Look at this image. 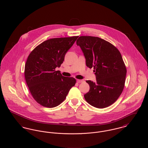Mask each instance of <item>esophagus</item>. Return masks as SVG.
Here are the masks:
<instances>
[{
  "label": "esophagus",
  "instance_id": "obj_1",
  "mask_svg": "<svg viewBox=\"0 0 148 148\" xmlns=\"http://www.w3.org/2000/svg\"><path fill=\"white\" fill-rule=\"evenodd\" d=\"M77 82L78 83H83L84 82V80H77Z\"/></svg>",
  "mask_w": 148,
  "mask_h": 148
}]
</instances>
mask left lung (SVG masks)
<instances>
[{"instance_id": "obj_1", "label": "left lung", "mask_w": 148, "mask_h": 148, "mask_svg": "<svg viewBox=\"0 0 148 148\" xmlns=\"http://www.w3.org/2000/svg\"><path fill=\"white\" fill-rule=\"evenodd\" d=\"M77 45L82 50L86 65L94 68L97 80H86L90 86L84 95L85 100L97 108L111 106L123 92L127 69L123 58L112 44L99 37L81 36Z\"/></svg>"}]
</instances>
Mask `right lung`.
<instances>
[{
	"label": "right lung",
	"mask_w": 148,
	"mask_h": 148,
	"mask_svg": "<svg viewBox=\"0 0 148 148\" xmlns=\"http://www.w3.org/2000/svg\"><path fill=\"white\" fill-rule=\"evenodd\" d=\"M78 37L48 39L29 55L25 65V79L32 97L41 106L49 108L59 106L75 84V78L63 77L56 68L63 63L65 54Z\"/></svg>",
	"instance_id": "1"
}]
</instances>
